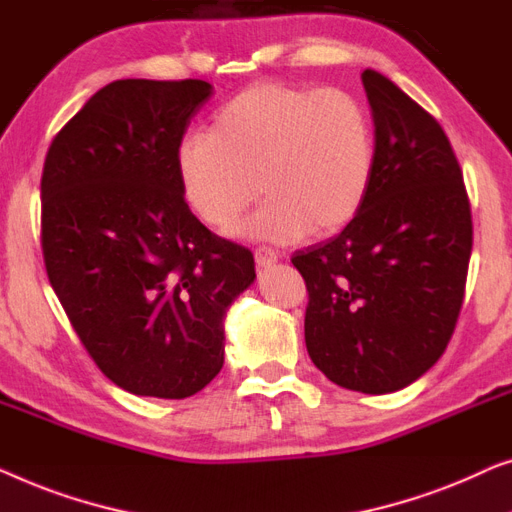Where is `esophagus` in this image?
<instances>
[{"instance_id":"1","label":"esophagus","mask_w":512,"mask_h":512,"mask_svg":"<svg viewBox=\"0 0 512 512\" xmlns=\"http://www.w3.org/2000/svg\"><path fill=\"white\" fill-rule=\"evenodd\" d=\"M276 262H278V253H273L271 248H257L255 250V264L262 266V269H266V266H271Z\"/></svg>"}]
</instances>
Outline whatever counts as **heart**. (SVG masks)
Segmentation results:
<instances>
[{
  "label": "heart",
  "mask_w": 512,
  "mask_h": 512,
  "mask_svg": "<svg viewBox=\"0 0 512 512\" xmlns=\"http://www.w3.org/2000/svg\"><path fill=\"white\" fill-rule=\"evenodd\" d=\"M376 169L366 106L338 88L255 83L185 136L176 178L187 208L215 229L232 227L259 192L262 208L234 236L271 243L336 232L362 211Z\"/></svg>",
  "instance_id": "obj_1"
}]
</instances>
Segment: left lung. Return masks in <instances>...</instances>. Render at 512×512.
<instances>
[{
	"mask_svg": "<svg viewBox=\"0 0 512 512\" xmlns=\"http://www.w3.org/2000/svg\"><path fill=\"white\" fill-rule=\"evenodd\" d=\"M362 83L376 169L355 218L292 257L306 280V348L331 383L397 392L438 362L455 331L473 246L464 176L443 127L373 69Z\"/></svg>",
	"mask_w": 512,
	"mask_h": 512,
	"instance_id": "obj_1",
	"label": "left lung"
}]
</instances>
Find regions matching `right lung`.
Instances as JSON below:
<instances>
[{
    "instance_id": "1",
    "label": "right lung",
    "mask_w": 512,
    "mask_h": 512,
    "mask_svg": "<svg viewBox=\"0 0 512 512\" xmlns=\"http://www.w3.org/2000/svg\"><path fill=\"white\" fill-rule=\"evenodd\" d=\"M213 85L125 78L50 143L41 176L48 280L85 350L122 390L185 399L225 362V315L255 280L250 250L183 201L176 150Z\"/></svg>"
}]
</instances>
